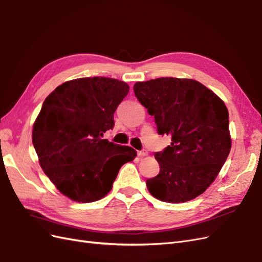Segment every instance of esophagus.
Instances as JSON below:
<instances>
[{
	"instance_id": "obj_1",
	"label": "esophagus",
	"mask_w": 262,
	"mask_h": 262,
	"mask_svg": "<svg viewBox=\"0 0 262 262\" xmlns=\"http://www.w3.org/2000/svg\"><path fill=\"white\" fill-rule=\"evenodd\" d=\"M138 156H139V157H147V156H148V151H147V150L138 151Z\"/></svg>"
}]
</instances>
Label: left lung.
I'll return each mask as SVG.
<instances>
[{"label":"left lung","instance_id":"obj_1","mask_svg":"<svg viewBox=\"0 0 262 262\" xmlns=\"http://www.w3.org/2000/svg\"><path fill=\"white\" fill-rule=\"evenodd\" d=\"M135 96L172 142L155 158L160 173L147 180L155 198L180 204L201 195L220 173L232 139L229 111L212 90L187 78L161 77L134 85Z\"/></svg>","mask_w":262,"mask_h":262}]
</instances>
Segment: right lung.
Here are the masks:
<instances>
[{"label":"right lung","mask_w":262,"mask_h":262,"mask_svg":"<svg viewBox=\"0 0 262 262\" xmlns=\"http://www.w3.org/2000/svg\"><path fill=\"white\" fill-rule=\"evenodd\" d=\"M127 83L107 77L65 81L50 94L33 123L32 143L40 166L70 199L87 204L105 197L120 168L137 152L103 139Z\"/></svg>","instance_id":"obj_1"}]
</instances>
